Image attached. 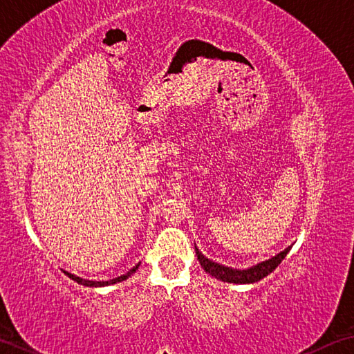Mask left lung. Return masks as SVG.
Masks as SVG:
<instances>
[{"mask_svg": "<svg viewBox=\"0 0 354 354\" xmlns=\"http://www.w3.org/2000/svg\"><path fill=\"white\" fill-rule=\"evenodd\" d=\"M290 248L292 246H288L284 251L277 254L275 257L261 261V263H259V265L251 266L248 269H232L228 266L219 265V263H214L212 260H208L207 257H204V255L199 252L198 248H196V255H198L201 266L204 268L205 272L217 278V280L225 281V283H234V284H248V283L260 281L261 278H265L266 275L272 272V270L283 261L286 254L290 251Z\"/></svg>", "mask_w": 354, "mask_h": 354, "instance_id": "1", "label": "left lung"}]
</instances>
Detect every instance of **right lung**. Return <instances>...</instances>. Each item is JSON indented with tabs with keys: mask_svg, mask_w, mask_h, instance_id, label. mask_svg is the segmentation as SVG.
Returning a JSON list of instances; mask_svg holds the SVG:
<instances>
[{
	"mask_svg": "<svg viewBox=\"0 0 354 354\" xmlns=\"http://www.w3.org/2000/svg\"><path fill=\"white\" fill-rule=\"evenodd\" d=\"M138 266H140V263L138 265H135L129 272H126L124 275H120V277H117V278H112V280H109V281H93V280H85V278H80V277H76V275H73V274H70V272H65L66 275H68L71 280H74L76 283H79V284H84V286H89V288H103V286H109V284H115V283H120V281H123V280H126V278H129L135 270L138 269Z\"/></svg>",
	"mask_w": 354,
	"mask_h": 354,
	"instance_id": "1",
	"label": "right lung"
}]
</instances>
